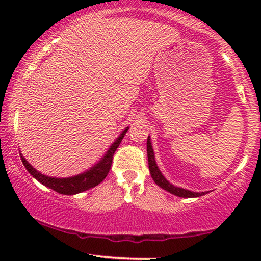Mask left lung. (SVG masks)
Segmentation results:
<instances>
[{
    "mask_svg": "<svg viewBox=\"0 0 261 261\" xmlns=\"http://www.w3.org/2000/svg\"><path fill=\"white\" fill-rule=\"evenodd\" d=\"M147 155H148V168H149V172H151V176L158 187H161L162 189H164V190L169 191L170 194H174V195L179 196V197H197V196L205 195L206 193H193V191H190V190H185V189L176 188V187H174V185L170 184V182L167 180L163 175H162L160 169H158L157 164H155L153 148H152L149 136L147 139Z\"/></svg>",
    "mask_w": 261,
    "mask_h": 261,
    "instance_id": "1",
    "label": "left lung"
}]
</instances>
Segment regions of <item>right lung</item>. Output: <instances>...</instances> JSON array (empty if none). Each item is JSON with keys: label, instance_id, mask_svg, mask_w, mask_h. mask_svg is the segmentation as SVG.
I'll return each mask as SVG.
<instances>
[{"label": "right lung", "instance_id": "1", "mask_svg": "<svg viewBox=\"0 0 261 261\" xmlns=\"http://www.w3.org/2000/svg\"><path fill=\"white\" fill-rule=\"evenodd\" d=\"M128 127L125 128L122 131L120 136L118 137V140L110 146L109 151L107 152V154L104 155V158L101 160L97 166H94L87 172L79 174L72 178H51V176H46L41 173H39L38 170H35L28 162L25 161V158L20 154V160H22L23 164L31 174L37 179L38 181H40L41 184H44L45 187L53 189L56 193L64 194V195H74V194L82 193V191L89 190V189L97 187L98 184H100L101 181L106 179V176L109 173L110 167L113 163V155L115 153L116 148L120 145L121 140L124 139V135L127 133Z\"/></svg>", "mask_w": 261, "mask_h": 261}]
</instances>
